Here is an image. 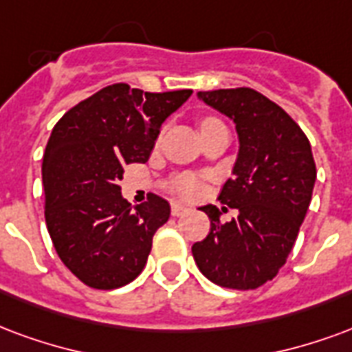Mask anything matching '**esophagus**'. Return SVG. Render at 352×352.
<instances>
[{
  "mask_svg": "<svg viewBox=\"0 0 352 352\" xmlns=\"http://www.w3.org/2000/svg\"><path fill=\"white\" fill-rule=\"evenodd\" d=\"M186 212H188V209L184 205H181V203H171V214L173 216H183Z\"/></svg>",
  "mask_w": 352,
  "mask_h": 352,
  "instance_id": "obj_1",
  "label": "esophagus"
}]
</instances>
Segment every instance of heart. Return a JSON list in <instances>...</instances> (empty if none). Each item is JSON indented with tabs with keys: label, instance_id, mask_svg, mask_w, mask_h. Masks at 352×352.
Here are the masks:
<instances>
[{
	"label": "heart",
	"instance_id": "obj_1",
	"mask_svg": "<svg viewBox=\"0 0 352 352\" xmlns=\"http://www.w3.org/2000/svg\"><path fill=\"white\" fill-rule=\"evenodd\" d=\"M212 124H222V121H220V119H216V117H205V119L201 121V129H207V126H212ZM171 188H173V192H175L177 196L196 197L197 194L201 192L203 184L197 177L183 175L177 179Z\"/></svg>",
	"mask_w": 352,
	"mask_h": 352
}]
</instances>
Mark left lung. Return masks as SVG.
Here are the masks:
<instances>
[{"instance_id":"obj_1","label":"left lung","mask_w":352,"mask_h":352,"mask_svg":"<svg viewBox=\"0 0 352 352\" xmlns=\"http://www.w3.org/2000/svg\"><path fill=\"white\" fill-rule=\"evenodd\" d=\"M197 96L235 123L239 156L218 199L239 216L222 223L205 205L209 235L192 246L196 265L228 289H257L282 269L314 192L311 145L276 102L250 87L199 91Z\"/></svg>"}]
</instances>
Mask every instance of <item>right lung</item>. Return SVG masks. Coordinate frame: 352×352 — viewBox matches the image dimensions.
<instances>
[{
	"label": "right lung",
	"mask_w": 352,
	"mask_h": 352,
	"mask_svg": "<svg viewBox=\"0 0 352 352\" xmlns=\"http://www.w3.org/2000/svg\"><path fill=\"white\" fill-rule=\"evenodd\" d=\"M190 95L113 83L70 108L52 130L43 158L46 228L57 256L85 285L123 287L145 267L169 203L153 194L132 207L119 181L126 164L149 160L162 123Z\"/></svg>",
	"instance_id": "right-lung-1"
}]
</instances>
